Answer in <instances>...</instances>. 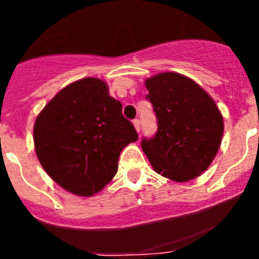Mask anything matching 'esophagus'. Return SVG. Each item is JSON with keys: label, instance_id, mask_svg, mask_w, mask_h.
Wrapping results in <instances>:
<instances>
[{"label": "esophagus", "instance_id": "1", "mask_svg": "<svg viewBox=\"0 0 259 259\" xmlns=\"http://www.w3.org/2000/svg\"><path fill=\"white\" fill-rule=\"evenodd\" d=\"M134 125H135V128H136V131L140 132L141 123H140V120H139V119H134Z\"/></svg>", "mask_w": 259, "mask_h": 259}]
</instances>
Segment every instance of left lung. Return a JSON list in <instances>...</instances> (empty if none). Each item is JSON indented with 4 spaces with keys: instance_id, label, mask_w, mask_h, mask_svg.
<instances>
[{
    "instance_id": "1",
    "label": "left lung",
    "mask_w": 259,
    "mask_h": 259,
    "mask_svg": "<svg viewBox=\"0 0 259 259\" xmlns=\"http://www.w3.org/2000/svg\"><path fill=\"white\" fill-rule=\"evenodd\" d=\"M158 130L141 148L155 172L174 182H188L211 164L223 136L218 106L196 81L176 72L145 80Z\"/></svg>"
}]
</instances>
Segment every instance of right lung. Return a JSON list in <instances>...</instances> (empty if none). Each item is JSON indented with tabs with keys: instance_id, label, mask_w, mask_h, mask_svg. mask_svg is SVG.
Segmentation results:
<instances>
[{
	"instance_id": "obj_1",
	"label": "right lung",
	"mask_w": 259,
	"mask_h": 259,
	"mask_svg": "<svg viewBox=\"0 0 259 259\" xmlns=\"http://www.w3.org/2000/svg\"><path fill=\"white\" fill-rule=\"evenodd\" d=\"M122 104L104 80L84 77L61 89L41 110L33 127L41 166L57 184L89 197L111 182L120 152L137 140Z\"/></svg>"
}]
</instances>
